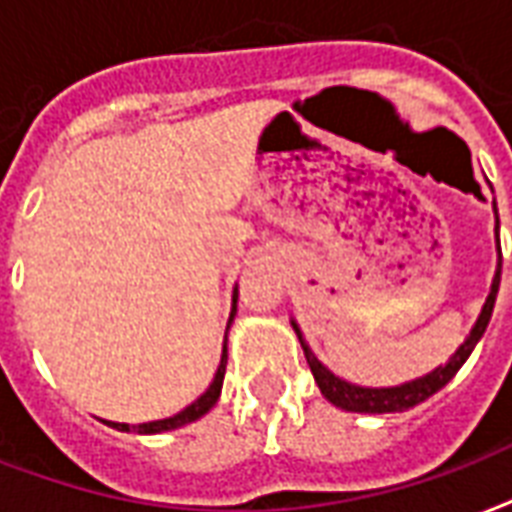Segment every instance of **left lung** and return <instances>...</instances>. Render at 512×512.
I'll list each match as a JSON object with an SVG mask.
<instances>
[{
  "instance_id": "obj_1",
  "label": "left lung",
  "mask_w": 512,
  "mask_h": 512,
  "mask_svg": "<svg viewBox=\"0 0 512 512\" xmlns=\"http://www.w3.org/2000/svg\"><path fill=\"white\" fill-rule=\"evenodd\" d=\"M494 212H497V204H494ZM497 249H499V217H497ZM499 276H502V252H499L497 260V273H494V282H491V292L486 303L481 308V317L475 319L473 330L470 335L464 338V343L459 349L448 357L446 365H438V368L427 373V376L413 378V381H405L400 386H381V389H373V386H357L349 384V381H343L335 373L322 365V362L314 357V351L308 349L306 338L300 333L298 322L292 319V327H295V333H298V341L303 346V354H306V362L311 373H314V381L319 384V392L330 400L333 405L343 408V411H354V413H397V411H408L413 405L424 403L427 397H432L438 389L451 381L456 376V370L462 368L467 357L473 354L475 343L481 341V335L486 333V327H489L491 311H494V300H497L499 292Z\"/></svg>"
}]
</instances>
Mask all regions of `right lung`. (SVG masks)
<instances>
[{"mask_svg":"<svg viewBox=\"0 0 512 512\" xmlns=\"http://www.w3.org/2000/svg\"><path fill=\"white\" fill-rule=\"evenodd\" d=\"M236 300H239V287L233 290V311H230V319L228 325L233 322L236 317ZM225 365H228V346L222 349V357H220V368L214 373V381L209 384L204 395L198 397L195 403H190L185 411H179L177 416H169V419H161V421H144V424H134V427H128V424H117V421H104L109 427L120 429V432H128V429H134L139 435H158V432H169V429H177V427H185L190 421L201 419L204 413H209L214 408V403L220 400V392H222V378H225Z\"/></svg>","mask_w":512,"mask_h":512,"instance_id":"1","label":"right lung"}]
</instances>
